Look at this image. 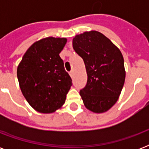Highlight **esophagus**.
<instances>
[{
  "label": "esophagus",
  "instance_id": "1",
  "mask_svg": "<svg viewBox=\"0 0 149 149\" xmlns=\"http://www.w3.org/2000/svg\"><path fill=\"white\" fill-rule=\"evenodd\" d=\"M69 73H70V77H73V72H72V71H70V72H69Z\"/></svg>",
  "mask_w": 149,
  "mask_h": 149
}]
</instances>
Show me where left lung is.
<instances>
[{"label":"left lung","instance_id":"1","mask_svg":"<svg viewBox=\"0 0 149 149\" xmlns=\"http://www.w3.org/2000/svg\"><path fill=\"white\" fill-rule=\"evenodd\" d=\"M72 47L84 59L87 73V84L79 92L84 105L93 113H104L118 101L125 84L121 52L97 31L77 35Z\"/></svg>","mask_w":149,"mask_h":149}]
</instances>
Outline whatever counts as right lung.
Masks as SVG:
<instances>
[{
  "mask_svg": "<svg viewBox=\"0 0 149 149\" xmlns=\"http://www.w3.org/2000/svg\"><path fill=\"white\" fill-rule=\"evenodd\" d=\"M67 39L48 37L33 43L17 69L20 88L36 111L51 113L64 104L72 79L59 53Z\"/></svg>",
  "mask_w": 149,
  "mask_h": 149,
  "instance_id": "add662e5",
  "label": "right lung"
}]
</instances>
